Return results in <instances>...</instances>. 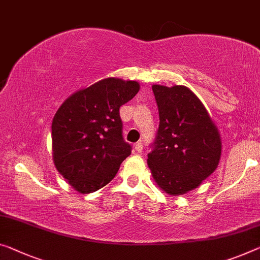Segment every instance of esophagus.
I'll return each instance as SVG.
<instances>
[{
	"mask_svg": "<svg viewBox=\"0 0 260 260\" xmlns=\"http://www.w3.org/2000/svg\"><path fill=\"white\" fill-rule=\"evenodd\" d=\"M135 150L137 151V152H139L141 153L142 151H143V144L141 143V142H138V143H136L135 144Z\"/></svg>",
	"mask_w": 260,
	"mask_h": 260,
	"instance_id": "34e87169",
	"label": "esophagus"
}]
</instances>
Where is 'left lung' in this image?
<instances>
[{
	"label": "left lung",
	"instance_id": "8db88e82",
	"mask_svg": "<svg viewBox=\"0 0 260 260\" xmlns=\"http://www.w3.org/2000/svg\"><path fill=\"white\" fill-rule=\"evenodd\" d=\"M152 90L160 122L147 165L161 190L174 197L186 194L216 170L221 137L205 106L189 88L153 85Z\"/></svg>",
	"mask_w": 260,
	"mask_h": 260
}]
</instances>
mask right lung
Masks as SVG:
<instances>
[{
    "mask_svg": "<svg viewBox=\"0 0 260 260\" xmlns=\"http://www.w3.org/2000/svg\"><path fill=\"white\" fill-rule=\"evenodd\" d=\"M139 90L137 81L107 78L63 101L52 121L53 162L79 193L102 188L131 154L119 108Z\"/></svg>",
    "mask_w": 260,
    "mask_h": 260,
    "instance_id": "obj_1",
    "label": "right lung"
}]
</instances>
